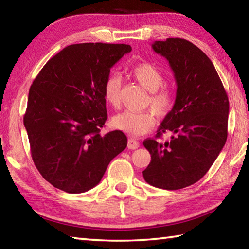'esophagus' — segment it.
<instances>
[{"instance_id": "34e87169", "label": "esophagus", "mask_w": 249, "mask_h": 249, "mask_svg": "<svg viewBox=\"0 0 249 249\" xmlns=\"http://www.w3.org/2000/svg\"><path fill=\"white\" fill-rule=\"evenodd\" d=\"M127 147L128 149H136L140 147V142H138L136 140H134V138H128Z\"/></svg>"}]
</instances>
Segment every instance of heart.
<instances>
[{
  "label": "heart",
  "mask_w": 249,
  "mask_h": 249,
  "mask_svg": "<svg viewBox=\"0 0 249 249\" xmlns=\"http://www.w3.org/2000/svg\"><path fill=\"white\" fill-rule=\"evenodd\" d=\"M130 74L142 88L150 92L147 104L156 115L165 116L170 112L174 104V96L167 89H160L165 78L157 67L149 62H140L130 68ZM103 98L105 102L117 107L121 101V79L119 75H109L103 84ZM113 127L130 136H141L150 132L155 125V117L151 112L124 111L112 119Z\"/></svg>",
  "instance_id": "heart-1"
}]
</instances>
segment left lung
Returning <instances> with one entry per match:
<instances>
[{
  "mask_svg": "<svg viewBox=\"0 0 249 249\" xmlns=\"http://www.w3.org/2000/svg\"><path fill=\"white\" fill-rule=\"evenodd\" d=\"M174 71L175 104L156 137L171 132L170 142L144 141L151 160L142 171L147 183L178 190L199 181L215 161L227 138L230 103L210 58L190 41L167 38L151 45Z\"/></svg>",
  "mask_w": 249,
  "mask_h": 249,
  "instance_id": "1",
  "label": "left lung"
}]
</instances>
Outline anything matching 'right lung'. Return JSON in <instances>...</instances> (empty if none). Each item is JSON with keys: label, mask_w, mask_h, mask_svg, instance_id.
Wrapping results in <instances>:
<instances>
[{"label": "right lung", "mask_w": 249, "mask_h": 249, "mask_svg": "<svg viewBox=\"0 0 249 249\" xmlns=\"http://www.w3.org/2000/svg\"><path fill=\"white\" fill-rule=\"evenodd\" d=\"M130 50L125 44L70 45L34 80L24 126L34 163L54 188L68 193L94 188L127 146L121 130L100 132L107 119L103 84Z\"/></svg>", "instance_id": "1"}]
</instances>
